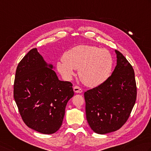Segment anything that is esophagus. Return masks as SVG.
<instances>
[{
	"instance_id": "esophagus-1",
	"label": "esophagus",
	"mask_w": 151,
	"mask_h": 151,
	"mask_svg": "<svg viewBox=\"0 0 151 151\" xmlns=\"http://www.w3.org/2000/svg\"><path fill=\"white\" fill-rule=\"evenodd\" d=\"M73 90L74 91H75V93H82V90L81 88H80L79 86H75L73 88Z\"/></svg>"
}]
</instances>
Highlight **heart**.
<instances>
[{"label": "heart", "instance_id": "obj_1", "mask_svg": "<svg viewBox=\"0 0 151 151\" xmlns=\"http://www.w3.org/2000/svg\"><path fill=\"white\" fill-rule=\"evenodd\" d=\"M63 61L58 62V71L69 78L74 69H78L81 81L89 87H96L105 82L110 76L113 60L110 52L95 46L81 44L68 50Z\"/></svg>", "mask_w": 151, "mask_h": 151}]
</instances>
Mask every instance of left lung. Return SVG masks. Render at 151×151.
<instances>
[{
    "label": "left lung",
    "instance_id": "left-lung-1",
    "mask_svg": "<svg viewBox=\"0 0 151 151\" xmlns=\"http://www.w3.org/2000/svg\"><path fill=\"white\" fill-rule=\"evenodd\" d=\"M117 65L103 84L84 93L86 119L99 134L119 129L128 120L137 97L134 70L126 58L115 50Z\"/></svg>",
    "mask_w": 151,
    "mask_h": 151
}]
</instances>
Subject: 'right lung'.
Segmentation results:
<instances>
[{"label": "right lung", "instance_id": "add662e5", "mask_svg": "<svg viewBox=\"0 0 151 151\" xmlns=\"http://www.w3.org/2000/svg\"><path fill=\"white\" fill-rule=\"evenodd\" d=\"M52 67L32 48L17 65L14 84V97L23 121L44 134L60 129L67 103L74 96L71 82L60 81Z\"/></svg>", "mask_w": 151, "mask_h": 151}]
</instances>
